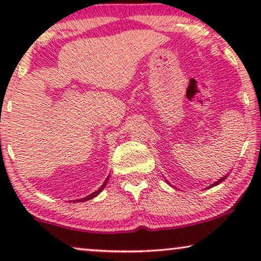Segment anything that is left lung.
<instances>
[{"label":"left lung","mask_w":261,"mask_h":261,"mask_svg":"<svg viewBox=\"0 0 261 261\" xmlns=\"http://www.w3.org/2000/svg\"><path fill=\"white\" fill-rule=\"evenodd\" d=\"M228 176H229V173L224 174V176H223V177H221L219 180H217V181H215V183H213L212 185H210V187H208V188H206V189H210V188H213V187H216V185H219L220 183H222V181H223L224 179H227V177H228ZM166 181H167V180H166ZM167 183H169V181H167Z\"/></svg>","instance_id":"left-lung-1"}]
</instances>
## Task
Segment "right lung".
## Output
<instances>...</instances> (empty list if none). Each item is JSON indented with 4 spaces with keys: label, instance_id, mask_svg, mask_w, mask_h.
Masks as SVG:
<instances>
[{
    "label": "right lung",
    "instance_id": "obj_1",
    "mask_svg": "<svg viewBox=\"0 0 261 261\" xmlns=\"http://www.w3.org/2000/svg\"><path fill=\"white\" fill-rule=\"evenodd\" d=\"M108 180H109V176H108V177H107V179L105 180V183H103V184H102V187H101V188H99L97 191L92 192V194H91V195H88V196H87V197H84V198H81V199H76V201H74V202H85V201H89V199H92V198H95V197H96V196H97V195H99V192H101V191L103 190V189H105V188H106V185H107V183H108Z\"/></svg>",
    "mask_w": 261,
    "mask_h": 261
}]
</instances>
